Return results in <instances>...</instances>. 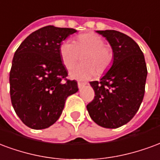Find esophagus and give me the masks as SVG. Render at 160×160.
<instances>
[{"mask_svg": "<svg viewBox=\"0 0 160 160\" xmlns=\"http://www.w3.org/2000/svg\"><path fill=\"white\" fill-rule=\"evenodd\" d=\"M85 85H86V83H82V82H78V86L79 88H83Z\"/></svg>", "mask_w": 160, "mask_h": 160, "instance_id": "obj_1", "label": "esophagus"}]
</instances>
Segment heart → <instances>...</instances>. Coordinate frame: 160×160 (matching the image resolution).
Returning a JSON list of instances; mask_svg holds the SVG:
<instances>
[{"mask_svg":"<svg viewBox=\"0 0 160 160\" xmlns=\"http://www.w3.org/2000/svg\"><path fill=\"white\" fill-rule=\"evenodd\" d=\"M59 56L63 65L67 69L74 66L82 57V65L72 67L70 78L84 82L98 74L104 73L113 60V53L109 47L105 45L104 40L94 33L82 34L77 37L75 42L64 41L59 46Z\"/></svg>","mask_w":160,"mask_h":160,"instance_id":"heart-1","label":"heart"}]
</instances>
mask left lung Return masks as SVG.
Returning <instances> with one entry per match:
<instances>
[{
    "label": "left lung",
    "instance_id": "left-lung-1",
    "mask_svg": "<svg viewBox=\"0 0 160 160\" xmlns=\"http://www.w3.org/2000/svg\"><path fill=\"white\" fill-rule=\"evenodd\" d=\"M96 32L112 47L113 61L100 81L89 82L95 95L87 110L98 125L116 129L129 122L139 110L148 70L143 53L132 38L113 30Z\"/></svg>",
    "mask_w": 160,
    "mask_h": 160
}]
</instances>
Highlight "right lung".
<instances>
[{
    "mask_svg": "<svg viewBox=\"0 0 160 160\" xmlns=\"http://www.w3.org/2000/svg\"><path fill=\"white\" fill-rule=\"evenodd\" d=\"M76 32L72 28L45 26L29 35L15 52L9 76L12 105L31 129L53 124L66 98L78 91V82L66 79L59 52L63 41Z\"/></svg>",
    "mask_w": 160,
    "mask_h": 160,
    "instance_id": "right-lung-1",
    "label": "right lung"
}]
</instances>
